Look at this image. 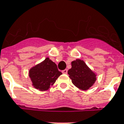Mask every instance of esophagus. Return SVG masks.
Segmentation results:
<instances>
[{
  "label": "esophagus",
  "instance_id": "obj_1",
  "mask_svg": "<svg viewBox=\"0 0 124 124\" xmlns=\"http://www.w3.org/2000/svg\"><path fill=\"white\" fill-rule=\"evenodd\" d=\"M62 72V73H63V74H67V69H64V70H63Z\"/></svg>",
  "mask_w": 124,
  "mask_h": 124
}]
</instances>
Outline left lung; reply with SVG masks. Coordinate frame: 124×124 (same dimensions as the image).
I'll list each match as a JSON object with an SVG mask.
<instances>
[{
	"instance_id": "1",
	"label": "left lung",
	"mask_w": 124,
	"mask_h": 124,
	"mask_svg": "<svg viewBox=\"0 0 124 124\" xmlns=\"http://www.w3.org/2000/svg\"><path fill=\"white\" fill-rule=\"evenodd\" d=\"M72 67L68 71L69 78L76 87L81 90H88L96 80L95 74L83 60L77 59L71 62Z\"/></svg>"
}]
</instances>
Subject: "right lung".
Returning <instances> with one entry per match:
<instances>
[{
  "mask_svg": "<svg viewBox=\"0 0 124 124\" xmlns=\"http://www.w3.org/2000/svg\"><path fill=\"white\" fill-rule=\"evenodd\" d=\"M61 74L62 72L58 70L56 64L49 58H46L29 71V76L33 86L42 91L50 88Z\"/></svg>",
  "mask_w": 124,
  "mask_h": 124,
  "instance_id": "obj_1",
  "label": "right lung"
}]
</instances>
